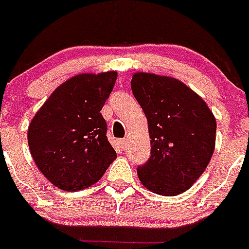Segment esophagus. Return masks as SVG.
<instances>
[{
    "label": "esophagus",
    "instance_id": "esophagus-1",
    "mask_svg": "<svg viewBox=\"0 0 249 249\" xmlns=\"http://www.w3.org/2000/svg\"><path fill=\"white\" fill-rule=\"evenodd\" d=\"M118 143H120L121 148L124 149V147H126V143H127V141L126 140H120V141H118Z\"/></svg>",
    "mask_w": 249,
    "mask_h": 249
}]
</instances>
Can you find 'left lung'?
I'll return each mask as SVG.
<instances>
[{
  "label": "left lung",
  "mask_w": 249,
  "mask_h": 249,
  "mask_svg": "<svg viewBox=\"0 0 249 249\" xmlns=\"http://www.w3.org/2000/svg\"><path fill=\"white\" fill-rule=\"evenodd\" d=\"M131 89L148 122L151 157L137 168L141 183L160 196L192 187L212 158L215 118L198 94L173 77L137 72Z\"/></svg>",
  "instance_id": "obj_1"
}]
</instances>
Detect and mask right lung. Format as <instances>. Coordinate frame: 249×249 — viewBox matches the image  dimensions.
Segmentation results:
<instances>
[{"instance_id":"obj_1","label":"right lung","mask_w":249,"mask_h":249,"mask_svg":"<svg viewBox=\"0 0 249 249\" xmlns=\"http://www.w3.org/2000/svg\"><path fill=\"white\" fill-rule=\"evenodd\" d=\"M117 72L81 73L58 86L28 126L35 163L59 190L76 192L100 181L117 155L101 114Z\"/></svg>"}]
</instances>
